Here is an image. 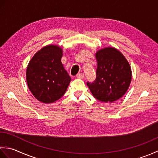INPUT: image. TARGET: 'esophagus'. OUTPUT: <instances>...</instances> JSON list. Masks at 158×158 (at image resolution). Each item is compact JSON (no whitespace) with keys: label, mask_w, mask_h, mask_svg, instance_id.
Instances as JSON below:
<instances>
[{"label":"esophagus","mask_w":158,"mask_h":158,"mask_svg":"<svg viewBox=\"0 0 158 158\" xmlns=\"http://www.w3.org/2000/svg\"><path fill=\"white\" fill-rule=\"evenodd\" d=\"M76 77L77 78H79V79H83L84 78V74L83 73H78L77 75H76Z\"/></svg>","instance_id":"1"}]
</instances>
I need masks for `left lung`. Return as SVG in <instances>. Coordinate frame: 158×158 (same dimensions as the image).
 <instances>
[{
	"label": "left lung",
	"instance_id": "left-lung-1",
	"mask_svg": "<svg viewBox=\"0 0 158 158\" xmlns=\"http://www.w3.org/2000/svg\"><path fill=\"white\" fill-rule=\"evenodd\" d=\"M98 62L94 81L87 82L93 96L99 101L113 102L122 97L132 79L129 63L118 50L108 48L96 53Z\"/></svg>",
	"mask_w": 158,
	"mask_h": 158
}]
</instances>
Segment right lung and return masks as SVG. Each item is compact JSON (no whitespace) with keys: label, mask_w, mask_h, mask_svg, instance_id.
Here are the masks:
<instances>
[{"label":"right lung","mask_w":158,"mask_h":158,"mask_svg":"<svg viewBox=\"0 0 158 158\" xmlns=\"http://www.w3.org/2000/svg\"><path fill=\"white\" fill-rule=\"evenodd\" d=\"M62 50L48 45L36 53L26 70L28 88L35 98L44 103H52L64 94L71 78L61 62Z\"/></svg>","instance_id":"obj_1"}]
</instances>
